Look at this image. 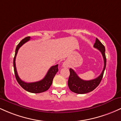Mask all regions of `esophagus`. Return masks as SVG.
<instances>
[{
  "instance_id": "obj_1",
  "label": "esophagus",
  "mask_w": 121,
  "mask_h": 121,
  "mask_svg": "<svg viewBox=\"0 0 121 121\" xmlns=\"http://www.w3.org/2000/svg\"><path fill=\"white\" fill-rule=\"evenodd\" d=\"M69 63L67 60L65 61L63 63V67H69Z\"/></svg>"
}]
</instances>
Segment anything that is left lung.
<instances>
[{"instance_id": "1", "label": "left lung", "mask_w": 121, "mask_h": 121, "mask_svg": "<svg viewBox=\"0 0 121 121\" xmlns=\"http://www.w3.org/2000/svg\"><path fill=\"white\" fill-rule=\"evenodd\" d=\"M94 47L99 50L102 55L104 60V67L101 74L99 77L90 81H85L78 77L77 73L70 68V76L68 80V86L71 91L77 94H86L92 91L99 85L102 79L103 78L104 73L106 65V58L105 55V47L99 40L96 38L95 43Z\"/></svg>"}]
</instances>
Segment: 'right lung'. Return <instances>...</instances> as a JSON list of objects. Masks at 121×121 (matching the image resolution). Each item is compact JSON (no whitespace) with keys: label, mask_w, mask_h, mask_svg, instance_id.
<instances>
[{"label":"right lung","mask_w":121,"mask_h":121,"mask_svg":"<svg viewBox=\"0 0 121 121\" xmlns=\"http://www.w3.org/2000/svg\"><path fill=\"white\" fill-rule=\"evenodd\" d=\"M30 39V36L26 37L25 38L22 39L17 46V48L15 50V54L14 58H13V69H14L15 75V78L17 79V81L18 82V83L25 90L32 93H43V92L46 91L48 90L50 87L51 86V85H52L54 77H55L57 72L58 71V65L51 66L48 70L44 78L40 81H38V82L27 83L20 79V78L19 77L18 74H17V68H16V56H17V53L20 47L24 43L28 42Z\"/></svg>","instance_id":"obj_1"}]
</instances>
